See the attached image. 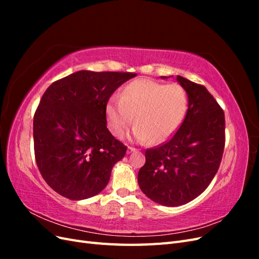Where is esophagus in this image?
I'll return each instance as SVG.
<instances>
[{
	"instance_id": "esophagus-1",
	"label": "esophagus",
	"mask_w": 259,
	"mask_h": 259,
	"mask_svg": "<svg viewBox=\"0 0 259 259\" xmlns=\"http://www.w3.org/2000/svg\"><path fill=\"white\" fill-rule=\"evenodd\" d=\"M136 150H137V149H136V148H134V147H131V146H130V147L127 148V152H128V153H131V152H135Z\"/></svg>"
}]
</instances>
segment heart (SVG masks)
<instances>
[{"label": "heart", "mask_w": 259, "mask_h": 259, "mask_svg": "<svg viewBox=\"0 0 259 259\" xmlns=\"http://www.w3.org/2000/svg\"><path fill=\"white\" fill-rule=\"evenodd\" d=\"M187 111V96L178 84H162L149 79L131 82L120 99L112 98L106 108L109 128L121 137L133 123L134 138L140 143L159 145L166 142L183 123Z\"/></svg>", "instance_id": "b5f03b06"}]
</instances>
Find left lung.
Here are the masks:
<instances>
[{
  "mask_svg": "<svg viewBox=\"0 0 259 259\" xmlns=\"http://www.w3.org/2000/svg\"><path fill=\"white\" fill-rule=\"evenodd\" d=\"M166 79V76H161ZM188 94V110L168 142L146 150L138 171L142 191L155 203L179 206L204 191L221 165L225 113L205 86L177 75Z\"/></svg>",
  "mask_w": 259,
  "mask_h": 259,
  "instance_id": "1",
  "label": "left lung"
}]
</instances>
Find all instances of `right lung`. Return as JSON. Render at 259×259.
Wrapping results in <instances>:
<instances>
[{"label": "right lung", "instance_id": "right-lung-1", "mask_svg": "<svg viewBox=\"0 0 259 259\" xmlns=\"http://www.w3.org/2000/svg\"><path fill=\"white\" fill-rule=\"evenodd\" d=\"M132 72H74L52 83L33 116L38 170L54 191L84 200L105 189L127 147L107 128L109 98Z\"/></svg>", "mask_w": 259, "mask_h": 259}]
</instances>
